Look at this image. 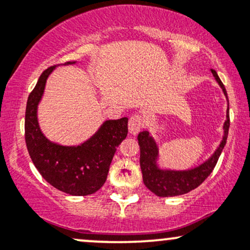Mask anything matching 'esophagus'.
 <instances>
[{
  "mask_svg": "<svg viewBox=\"0 0 250 250\" xmlns=\"http://www.w3.org/2000/svg\"><path fill=\"white\" fill-rule=\"evenodd\" d=\"M143 125H145V120H143L142 115L140 114H135L129 119V123H128V129H129V133L136 135L141 130Z\"/></svg>",
  "mask_w": 250,
  "mask_h": 250,
  "instance_id": "esophagus-1",
  "label": "esophagus"
}]
</instances>
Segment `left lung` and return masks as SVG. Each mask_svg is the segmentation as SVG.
Listing matches in <instances>:
<instances>
[{"instance_id":"8db88e82","label":"left lung","mask_w":250,"mask_h":250,"mask_svg":"<svg viewBox=\"0 0 250 250\" xmlns=\"http://www.w3.org/2000/svg\"><path fill=\"white\" fill-rule=\"evenodd\" d=\"M211 73L219 83L220 87L222 88L223 94H225L227 100V91L223 83L221 82L219 75L214 69ZM229 105V102H228ZM229 125V107L227 109V120L223 125V139L221 141L219 148L215 150V153L210 157L199 167H195L188 170H169V169H161L157 166V157H159V148H157L156 142L153 137L150 136L149 131L143 130L139 134L137 140H139L140 146V166H141L143 182L149 190L153 191L155 195L160 197H169V196H179V195L187 194L193 189L197 188L201 183L203 182L210 175L216 166L217 160H219L223 148H225L227 137H228Z\"/></svg>"}]
</instances>
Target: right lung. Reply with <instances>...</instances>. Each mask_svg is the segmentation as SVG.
<instances>
[{"mask_svg":"<svg viewBox=\"0 0 250 250\" xmlns=\"http://www.w3.org/2000/svg\"><path fill=\"white\" fill-rule=\"evenodd\" d=\"M67 62L65 64H74ZM55 65L42 73L25 108L24 136L31 161L53 187L73 196L94 194L104 185L116 148L128 134V119L103 122L90 139L80 146H61L43 135L37 121V107L45 82Z\"/></svg>","mask_w":250,"mask_h":250,"instance_id":"obj_1","label":"right lung"}]
</instances>
